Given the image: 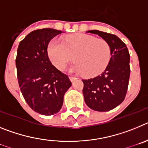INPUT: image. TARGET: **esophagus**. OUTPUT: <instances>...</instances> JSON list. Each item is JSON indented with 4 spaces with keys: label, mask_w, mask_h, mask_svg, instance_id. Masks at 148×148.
I'll list each match as a JSON object with an SVG mask.
<instances>
[{
    "label": "esophagus",
    "mask_w": 148,
    "mask_h": 148,
    "mask_svg": "<svg viewBox=\"0 0 148 148\" xmlns=\"http://www.w3.org/2000/svg\"><path fill=\"white\" fill-rule=\"evenodd\" d=\"M69 78H70V81H71V82H74V81L76 80V79H77L75 77H73V76H70Z\"/></svg>",
    "instance_id": "34e87169"
}]
</instances>
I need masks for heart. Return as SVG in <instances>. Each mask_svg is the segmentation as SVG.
I'll return each mask as SVG.
<instances>
[{
    "instance_id": "obj_1",
    "label": "heart",
    "mask_w": 148,
    "mask_h": 148,
    "mask_svg": "<svg viewBox=\"0 0 148 148\" xmlns=\"http://www.w3.org/2000/svg\"><path fill=\"white\" fill-rule=\"evenodd\" d=\"M49 59L58 70H64L74 58L75 61L70 70L86 77H95L104 71L111 58L109 43L102 38L75 34L66 37L64 43L53 39L48 46Z\"/></svg>"
}]
</instances>
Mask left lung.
Segmentation results:
<instances>
[{
  "instance_id": "1",
  "label": "left lung",
  "mask_w": 148,
  "mask_h": 148,
  "mask_svg": "<svg viewBox=\"0 0 148 148\" xmlns=\"http://www.w3.org/2000/svg\"><path fill=\"white\" fill-rule=\"evenodd\" d=\"M87 32L96 34L109 43L111 58L101 75L82 80L84 98L90 109L109 111L119 105L126 95L130 74V54L126 44L116 35L99 30Z\"/></svg>"
}]
</instances>
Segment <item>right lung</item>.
Wrapping results in <instances>:
<instances>
[{
	"instance_id": "add662e5",
	"label": "right lung",
	"mask_w": 148,
	"mask_h": 148,
	"mask_svg": "<svg viewBox=\"0 0 148 148\" xmlns=\"http://www.w3.org/2000/svg\"><path fill=\"white\" fill-rule=\"evenodd\" d=\"M62 31L34 30L19 44L16 57L18 80L23 98L34 111L45 116L61 110L64 95L72 83L66 75L52 64L47 47Z\"/></svg>"
}]
</instances>
